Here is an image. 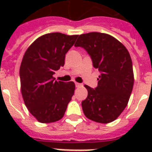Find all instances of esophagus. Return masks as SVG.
I'll use <instances>...</instances> for the list:
<instances>
[{
    "label": "esophagus",
    "instance_id": "34e87169",
    "mask_svg": "<svg viewBox=\"0 0 152 152\" xmlns=\"http://www.w3.org/2000/svg\"><path fill=\"white\" fill-rule=\"evenodd\" d=\"M76 88H80V87H82V84L79 83H76Z\"/></svg>",
    "mask_w": 152,
    "mask_h": 152
}]
</instances>
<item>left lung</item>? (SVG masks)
I'll return each mask as SVG.
<instances>
[{
    "instance_id": "1",
    "label": "left lung",
    "mask_w": 152,
    "mask_h": 152,
    "mask_svg": "<svg viewBox=\"0 0 152 152\" xmlns=\"http://www.w3.org/2000/svg\"><path fill=\"white\" fill-rule=\"evenodd\" d=\"M75 46L85 49L101 72L95 89L84 85L88 94L82 102L83 113L95 122H112L126 107L133 88L129 53L114 37L99 32L80 34Z\"/></svg>"
}]
</instances>
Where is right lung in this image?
I'll use <instances>...</instances> for the list:
<instances>
[{"instance_id":"right-lung-1","label":"right lung","mask_w":152,"mask_h":152,"mask_svg":"<svg viewBox=\"0 0 152 152\" xmlns=\"http://www.w3.org/2000/svg\"><path fill=\"white\" fill-rule=\"evenodd\" d=\"M78 35L49 33L27 48L20 64L21 93L28 110L38 121L61 120L75 91L72 81L54 80L53 75L64 66V57Z\"/></svg>"}]
</instances>
